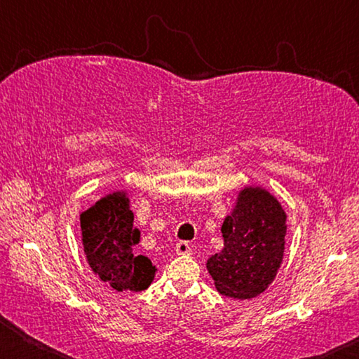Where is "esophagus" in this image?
<instances>
[{
	"label": "esophagus",
	"mask_w": 359,
	"mask_h": 359,
	"mask_svg": "<svg viewBox=\"0 0 359 359\" xmlns=\"http://www.w3.org/2000/svg\"><path fill=\"white\" fill-rule=\"evenodd\" d=\"M190 245H188V242H185V241H180V242H177V244H175V253L177 255H188L190 253Z\"/></svg>",
	"instance_id": "1"
}]
</instances>
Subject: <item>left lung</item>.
<instances>
[{"label": "left lung", "mask_w": 359, "mask_h": 359, "mask_svg": "<svg viewBox=\"0 0 359 359\" xmlns=\"http://www.w3.org/2000/svg\"><path fill=\"white\" fill-rule=\"evenodd\" d=\"M222 234L223 248L205 264L218 293L241 301L264 293L285 252L287 214L278 199L263 187L241 188Z\"/></svg>", "instance_id": "8db88e82"}]
</instances>
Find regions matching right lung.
Listing matches in <instances>:
<instances>
[{
	"instance_id": "obj_1",
	"label": "right lung",
	"mask_w": 359,
	"mask_h": 359,
	"mask_svg": "<svg viewBox=\"0 0 359 359\" xmlns=\"http://www.w3.org/2000/svg\"><path fill=\"white\" fill-rule=\"evenodd\" d=\"M82 245L93 274L118 293L147 290L156 267L136 255L141 231L135 228L128 191L114 190L81 214Z\"/></svg>"
}]
</instances>
